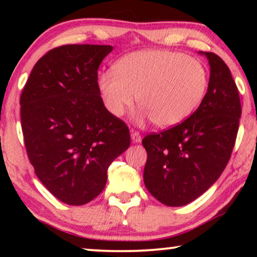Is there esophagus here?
I'll use <instances>...</instances> for the list:
<instances>
[{"instance_id": "1", "label": "esophagus", "mask_w": 257, "mask_h": 257, "mask_svg": "<svg viewBox=\"0 0 257 257\" xmlns=\"http://www.w3.org/2000/svg\"><path fill=\"white\" fill-rule=\"evenodd\" d=\"M131 139L133 143H140L142 142V136H140V133L138 131H135V130H132L131 131Z\"/></svg>"}]
</instances>
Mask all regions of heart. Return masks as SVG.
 Instances as JSON below:
<instances>
[{
    "label": "heart",
    "instance_id": "b5f03b06",
    "mask_svg": "<svg viewBox=\"0 0 257 257\" xmlns=\"http://www.w3.org/2000/svg\"><path fill=\"white\" fill-rule=\"evenodd\" d=\"M208 85V72L198 58L180 52L144 50L126 55L113 72L100 73L97 86L106 110L121 117L135 104L153 124L170 127L199 106Z\"/></svg>",
    "mask_w": 257,
    "mask_h": 257
}]
</instances>
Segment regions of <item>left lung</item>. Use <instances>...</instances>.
<instances>
[{
  "label": "left lung",
  "mask_w": 257,
  "mask_h": 257,
  "mask_svg": "<svg viewBox=\"0 0 257 257\" xmlns=\"http://www.w3.org/2000/svg\"><path fill=\"white\" fill-rule=\"evenodd\" d=\"M200 54L210 66L201 104L180 124L143 139L144 182L158 201L171 207L192 202L220 178L240 124V96L229 68L214 52Z\"/></svg>",
  "instance_id": "obj_1"
}]
</instances>
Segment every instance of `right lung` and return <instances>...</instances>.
Returning a JSON list of instances; mask_svg holds the SVG:
<instances>
[{
    "instance_id": "obj_1",
    "label": "right lung",
    "mask_w": 257,
    "mask_h": 257,
    "mask_svg": "<svg viewBox=\"0 0 257 257\" xmlns=\"http://www.w3.org/2000/svg\"><path fill=\"white\" fill-rule=\"evenodd\" d=\"M111 45L69 44L38 59L21 93V125L35 173L59 201L85 205L128 149L127 125L104 106L98 68Z\"/></svg>"
}]
</instances>
